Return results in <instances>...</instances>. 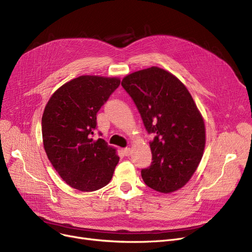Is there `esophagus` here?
Listing matches in <instances>:
<instances>
[{"mask_svg":"<svg viewBox=\"0 0 252 252\" xmlns=\"http://www.w3.org/2000/svg\"><path fill=\"white\" fill-rule=\"evenodd\" d=\"M123 152L126 156H129L131 154V149L130 148H125V149H123Z\"/></svg>","mask_w":252,"mask_h":252,"instance_id":"esophagus-1","label":"esophagus"}]
</instances>
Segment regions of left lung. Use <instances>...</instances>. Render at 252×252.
Returning a JSON list of instances; mask_svg holds the SVG:
<instances>
[{
    "label": "left lung",
    "instance_id": "left-lung-1",
    "mask_svg": "<svg viewBox=\"0 0 252 252\" xmlns=\"http://www.w3.org/2000/svg\"><path fill=\"white\" fill-rule=\"evenodd\" d=\"M122 86L133 98L145 127L156 137L150 143L152 163L142 169L143 181L159 193L186 185L199 165L205 147V125L188 89L157 66L126 75Z\"/></svg>",
    "mask_w": 252,
    "mask_h": 252
}]
</instances>
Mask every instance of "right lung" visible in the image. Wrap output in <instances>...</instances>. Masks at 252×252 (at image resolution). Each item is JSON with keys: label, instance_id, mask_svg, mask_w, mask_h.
<instances>
[{"label": "right lung", "instance_id": "obj_1", "mask_svg": "<svg viewBox=\"0 0 252 252\" xmlns=\"http://www.w3.org/2000/svg\"><path fill=\"white\" fill-rule=\"evenodd\" d=\"M121 84L119 77L81 75L58 88L42 117L50 162L71 188L96 191L112 179L119 157L103 139H93L97 112Z\"/></svg>", "mask_w": 252, "mask_h": 252}]
</instances>
